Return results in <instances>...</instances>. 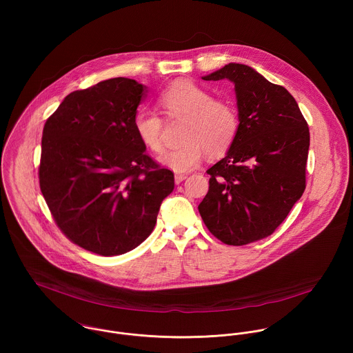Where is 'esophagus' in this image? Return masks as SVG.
I'll list each match as a JSON object with an SVG mask.
<instances>
[{"mask_svg":"<svg viewBox=\"0 0 353 353\" xmlns=\"http://www.w3.org/2000/svg\"><path fill=\"white\" fill-rule=\"evenodd\" d=\"M185 179H186V174H175V183L176 185H179Z\"/></svg>","mask_w":353,"mask_h":353,"instance_id":"obj_1","label":"esophagus"}]
</instances>
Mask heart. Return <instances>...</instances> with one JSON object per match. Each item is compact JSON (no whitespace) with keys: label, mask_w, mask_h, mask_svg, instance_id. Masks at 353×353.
Here are the masks:
<instances>
[{"label":"heart","mask_w":353,"mask_h":353,"mask_svg":"<svg viewBox=\"0 0 353 353\" xmlns=\"http://www.w3.org/2000/svg\"><path fill=\"white\" fill-rule=\"evenodd\" d=\"M159 105L168 118L186 119L182 133L183 145L160 156V163L176 171L186 172L208 156H220L232 145L239 117L230 101L213 99L200 85L179 80L165 88L159 97ZM133 128L141 144L150 151H163V119L150 108H140L133 118Z\"/></svg>","instance_id":"obj_1"}]
</instances>
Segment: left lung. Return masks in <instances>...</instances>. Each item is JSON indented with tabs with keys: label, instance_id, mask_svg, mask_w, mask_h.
<instances>
[{
	"label": "left lung",
	"instance_id": "8db88e82",
	"mask_svg": "<svg viewBox=\"0 0 353 353\" xmlns=\"http://www.w3.org/2000/svg\"><path fill=\"white\" fill-rule=\"evenodd\" d=\"M235 84L239 130L225 157L206 172L199 205L219 241L243 246L274 232L305 189L307 122L294 97L252 68L228 63L202 80Z\"/></svg>",
	"mask_w": 353,
	"mask_h": 353
}]
</instances>
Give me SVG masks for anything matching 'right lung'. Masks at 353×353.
I'll return each mask as SVG.
<instances>
[{
  "label": "right lung",
  "mask_w": 353,
  "mask_h": 353,
  "mask_svg": "<svg viewBox=\"0 0 353 353\" xmlns=\"http://www.w3.org/2000/svg\"><path fill=\"white\" fill-rule=\"evenodd\" d=\"M147 87L115 77L69 94L43 128L41 192L69 241L104 256L151 235L174 174L145 153L133 118Z\"/></svg>",
  "instance_id": "right-lung-1"
}]
</instances>
